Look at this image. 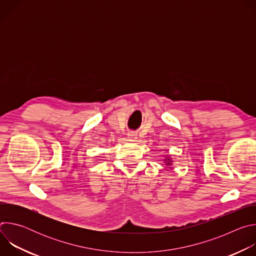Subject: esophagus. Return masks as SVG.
Segmentation results:
<instances>
[{
  "label": "esophagus",
  "mask_w": 256,
  "mask_h": 256,
  "mask_svg": "<svg viewBox=\"0 0 256 256\" xmlns=\"http://www.w3.org/2000/svg\"><path fill=\"white\" fill-rule=\"evenodd\" d=\"M128 138H130V140H136V134L130 132V134H128Z\"/></svg>",
  "instance_id": "obj_1"
}]
</instances>
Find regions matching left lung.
<instances>
[{
    "label": "left lung",
    "instance_id": "obj_1",
    "mask_svg": "<svg viewBox=\"0 0 256 256\" xmlns=\"http://www.w3.org/2000/svg\"><path fill=\"white\" fill-rule=\"evenodd\" d=\"M163 161H164V163L166 164V166H171V165L173 164V160H172V158L169 157V156H165V159H164Z\"/></svg>",
    "mask_w": 256,
    "mask_h": 256
}]
</instances>
